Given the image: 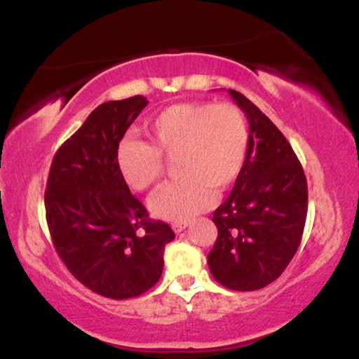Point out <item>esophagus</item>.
<instances>
[{
    "label": "esophagus",
    "instance_id": "34e87169",
    "mask_svg": "<svg viewBox=\"0 0 359 359\" xmlns=\"http://www.w3.org/2000/svg\"><path fill=\"white\" fill-rule=\"evenodd\" d=\"M187 227V222H175L172 224V229L175 231V233H181Z\"/></svg>",
    "mask_w": 359,
    "mask_h": 359
}]
</instances>
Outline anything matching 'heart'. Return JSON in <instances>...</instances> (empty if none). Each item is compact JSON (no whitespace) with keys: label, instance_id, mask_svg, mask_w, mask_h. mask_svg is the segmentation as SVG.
Returning <instances> with one entry per match:
<instances>
[{"label":"heart","instance_id":"heart-1","mask_svg":"<svg viewBox=\"0 0 359 359\" xmlns=\"http://www.w3.org/2000/svg\"><path fill=\"white\" fill-rule=\"evenodd\" d=\"M151 141L127 138L117 149V167L135 191L156 187L165 172L163 158H173L178 180L158 191L151 210L163 219L183 221L213 201V189L224 191L243 168L248 128L231 103H178L144 124Z\"/></svg>","mask_w":359,"mask_h":359}]
</instances>
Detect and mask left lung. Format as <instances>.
I'll use <instances>...</instances> for the list:
<instances>
[{
	"label": "left lung",
	"mask_w": 359,
	"mask_h": 359,
	"mask_svg": "<svg viewBox=\"0 0 359 359\" xmlns=\"http://www.w3.org/2000/svg\"><path fill=\"white\" fill-rule=\"evenodd\" d=\"M229 93L250 122L248 151L231 196L213 213L218 238L208 267L229 290L256 291L285 272L301 245L307 180L277 126L242 93Z\"/></svg>",
	"instance_id": "left-lung-1"
}]
</instances>
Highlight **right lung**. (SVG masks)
<instances>
[{
  "label": "right lung",
  "instance_id": "add662e5",
  "mask_svg": "<svg viewBox=\"0 0 359 359\" xmlns=\"http://www.w3.org/2000/svg\"><path fill=\"white\" fill-rule=\"evenodd\" d=\"M148 104L135 95L92 111L55 152L44 192L52 243L86 287L108 299L151 290L163 270L172 227L152 221L117 167L127 128Z\"/></svg>",
  "mask_w": 359,
  "mask_h": 359
}]
</instances>
